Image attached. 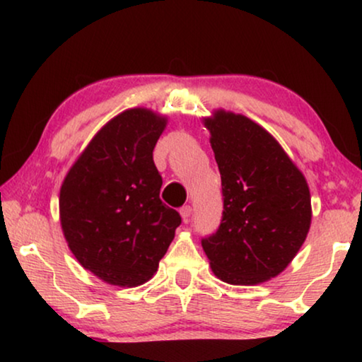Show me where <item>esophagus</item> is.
I'll return each mask as SVG.
<instances>
[{"label":"esophagus","instance_id":"1","mask_svg":"<svg viewBox=\"0 0 362 362\" xmlns=\"http://www.w3.org/2000/svg\"><path fill=\"white\" fill-rule=\"evenodd\" d=\"M180 214L182 217V221L187 222V219H189L191 214H192V207L191 206H182L180 209Z\"/></svg>","mask_w":362,"mask_h":362}]
</instances>
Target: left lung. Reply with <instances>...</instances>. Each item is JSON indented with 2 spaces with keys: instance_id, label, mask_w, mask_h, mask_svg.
Segmentation results:
<instances>
[{
  "instance_id": "left-lung-1",
  "label": "left lung",
  "mask_w": 362,
  "mask_h": 362,
  "mask_svg": "<svg viewBox=\"0 0 362 362\" xmlns=\"http://www.w3.org/2000/svg\"><path fill=\"white\" fill-rule=\"evenodd\" d=\"M219 166L224 212L201 240L211 270L230 285H259L281 274L308 235L310 187L280 143L245 115L206 117Z\"/></svg>"
}]
</instances>
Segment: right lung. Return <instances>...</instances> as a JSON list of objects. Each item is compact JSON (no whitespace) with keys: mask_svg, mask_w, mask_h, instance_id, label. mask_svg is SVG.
I'll list each match as a JSON object with an SVG mask.
<instances>
[{"mask_svg":"<svg viewBox=\"0 0 362 362\" xmlns=\"http://www.w3.org/2000/svg\"><path fill=\"white\" fill-rule=\"evenodd\" d=\"M168 117L128 108L107 122L64 177L59 216L69 249L83 269L115 286L156 274L181 224L160 199L153 150Z\"/></svg>","mask_w":362,"mask_h":362,"instance_id":"right-lung-1","label":"right lung"}]
</instances>
